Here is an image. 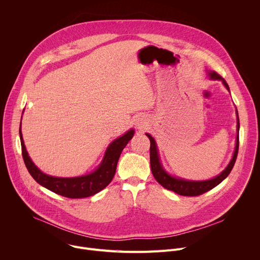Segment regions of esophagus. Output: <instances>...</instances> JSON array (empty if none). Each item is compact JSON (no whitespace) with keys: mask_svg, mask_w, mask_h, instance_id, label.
Returning <instances> with one entry per match:
<instances>
[{"mask_svg":"<svg viewBox=\"0 0 260 260\" xmlns=\"http://www.w3.org/2000/svg\"><path fill=\"white\" fill-rule=\"evenodd\" d=\"M137 123H138V122H137ZM138 124H139V123H138Z\"/></svg>","mask_w":260,"mask_h":260,"instance_id":"obj_1","label":"esophagus"}]
</instances>
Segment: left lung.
I'll return each instance as SVG.
<instances>
[{"label":"left lung","mask_w":260,"mask_h":260,"mask_svg":"<svg viewBox=\"0 0 260 260\" xmlns=\"http://www.w3.org/2000/svg\"><path fill=\"white\" fill-rule=\"evenodd\" d=\"M209 76L212 79L222 80V82H223L225 87L230 90V87H229L226 81L222 78L217 72L210 71ZM237 115H238V111H237ZM237 127H238L237 144H236V150H235L233 159L231 160L230 165L223 172H222L220 175H218L217 177H215L214 179H211L208 181H187V180L174 178V177L170 176L169 174H167V172L162 169V167L159 162L157 148H156L154 139L149 134H146V136L150 140V166H151V171H152V174H153L155 180L166 189L172 190V191H174L180 196H184V197H198V196H201V194L211 190L212 188L216 187L218 184H220L230 175V173L232 172V170L235 166V162L237 160V156H238V152H239V143H240V141H239V128H240L239 115H238Z\"/></svg>","instance_id":"obj_1"}]
</instances>
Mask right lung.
Returning a JSON list of instances; mask_svg holds the SVG:
<instances>
[{
  "instance_id": "add662e5",
  "label": "right lung",
  "mask_w": 260,
  "mask_h": 260,
  "mask_svg": "<svg viewBox=\"0 0 260 260\" xmlns=\"http://www.w3.org/2000/svg\"><path fill=\"white\" fill-rule=\"evenodd\" d=\"M134 134L135 131L131 129L124 136L111 143L106 151L103 162L93 173L76 178H57L43 174L32 164L25 150L21 131L19 129L21 153L24 165L30 176L45 188L56 194L69 199L88 198L103 190L112 181L116 172L119 156L123 150V148L133 138Z\"/></svg>"
}]
</instances>
